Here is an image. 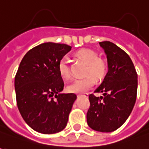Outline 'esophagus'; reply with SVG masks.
Returning a JSON list of instances; mask_svg holds the SVG:
<instances>
[{"label":"esophagus","mask_w":149,"mask_h":149,"mask_svg":"<svg viewBox=\"0 0 149 149\" xmlns=\"http://www.w3.org/2000/svg\"><path fill=\"white\" fill-rule=\"evenodd\" d=\"M77 96H83V97H88V93H84L81 95H78Z\"/></svg>","instance_id":"1"}]
</instances>
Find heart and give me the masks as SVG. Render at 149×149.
I'll list each match as a JSON object with an SVG mask.
<instances>
[{"mask_svg":"<svg viewBox=\"0 0 149 149\" xmlns=\"http://www.w3.org/2000/svg\"><path fill=\"white\" fill-rule=\"evenodd\" d=\"M77 57L87 64L86 74L88 75L81 79H77L67 86V90L72 93H84L90 90L95 84V79H102L106 74L107 66L103 60L99 59V55L91 49H81L77 53ZM69 58L64 56L58 63V72L63 78H69L71 76L69 68ZM92 76H91L90 75Z\"/></svg>","mask_w":149,"mask_h":149,"instance_id":"b5f03b06","label":"heart"}]
</instances>
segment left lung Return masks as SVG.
Segmentation results:
<instances>
[{"label":"left lung","instance_id":"1","mask_svg":"<svg viewBox=\"0 0 149 149\" xmlns=\"http://www.w3.org/2000/svg\"><path fill=\"white\" fill-rule=\"evenodd\" d=\"M99 44L106 54L108 72L94 91L103 92V96L89 95L86 120L92 130L108 133L119 129L132 112L137 97L138 75L124 50L110 41Z\"/></svg>","mask_w":149,"mask_h":149}]
</instances>
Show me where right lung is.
I'll return each mask as SVG.
<instances>
[{
    "instance_id": "add662e5",
    "label": "right lung",
    "mask_w": 149,
    "mask_h": 149,
    "mask_svg": "<svg viewBox=\"0 0 149 149\" xmlns=\"http://www.w3.org/2000/svg\"><path fill=\"white\" fill-rule=\"evenodd\" d=\"M72 47L44 43L30 49L21 60L15 77L19 111L30 128L50 134L67 126L77 95L61 93L64 82L58 63Z\"/></svg>"
}]
</instances>
